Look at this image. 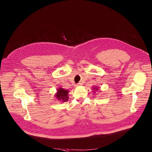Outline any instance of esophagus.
<instances>
[{"label": "esophagus", "instance_id": "esophagus-1", "mask_svg": "<svg viewBox=\"0 0 152 152\" xmlns=\"http://www.w3.org/2000/svg\"><path fill=\"white\" fill-rule=\"evenodd\" d=\"M82 85V83H77V85H76V87H79V86H81Z\"/></svg>", "mask_w": 152, "mask_h": 152}]
</instances>
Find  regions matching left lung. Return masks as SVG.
I'll return each instance as SVG.
<instances>
[{
    "label": "left lung",
    "mask_w": 152,
    "mask_h": 152,
    "mask_svg": "<svg viewBox=\"0 0 152 152\" xmlns=\"http://www.w3.org/2000/svg\"><path fill=\"white\" fill-rule=\"evenodd\" d=\"M92 89L93 90V92H94V93H96V91H98V90H99V88H98V87H96V86H95L94 88L93 87V88H92Z\"/></svg>",
    "instance_id": "left-lung-1"
}]
</instances>
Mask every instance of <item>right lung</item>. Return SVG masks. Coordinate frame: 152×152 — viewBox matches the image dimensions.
<instances>
[{
	"label": "right lung",
	"instance_id": "1",
	"mask_svg": "<svg viewBox=\"0 0 152 152\" xmlns=\"http://www.w3.org/2000/svg\"><path fill=\"white\" fill-rule=\"evenodd\" d=\"M69 92V91H66L63 88H59V89H57L56 93L55 94V96L58 100L63 103V102H67L68 100Z\"/></svg>",
	"mask_w": 152,
	"mask_h": 152
}]
</instances>
